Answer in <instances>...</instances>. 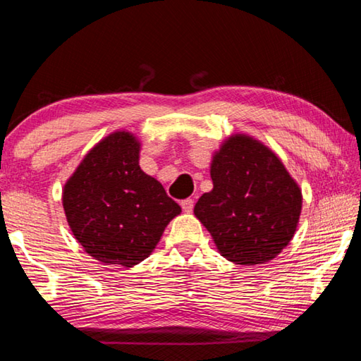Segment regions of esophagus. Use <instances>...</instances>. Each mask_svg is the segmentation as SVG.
I'll return each mask as SVG.
<instances>
[{"mask_svg":"<svg viewBox=\"0 0 361 361\" xmlns=\"http://www.w3.org/2000/svg\"><path fill=\"white\" fill-rule=\"evenodd\" d=\"M180 205H181L183 212L191 213V212H192V207H194V200H192V199H185V200H181Z\"/></svg>","mask_w":361,"mask_h":361,"instance_id":"1","label":"esophagus"}]
</instances>
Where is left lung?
I'll return each mask as SVG.
<instances>
[{
	"label": "left lung",
	"mask_w": 361,
	"mask_h": 361,
	"mask_svg": "<svg viewBox=\"0 0 361 361\" xmlns=\"http://www.w3.org/2000/svg\"><path fill=\"white\" fill-rule=\"evenodd\" d=\"M213 189L194 215L226 259L242 266L274 259L288 245L302 194L274 152L248 135H232L213 156Z\"/></svg>",
	"instance_id": "1"
}]
</instances>
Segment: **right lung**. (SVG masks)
<instances>
[{
  "label": "right lung",
  "instance_id": "right-lung-1",
  "mask_svg": "<svg viewBox=\"0 0 361 361\" xmlns=\"http://www.w3.org/2000/svg\"><path fill=\"white\" fill-rule=\"evenodd\" d=\"M140 143L114 132L87 152L63 188L73 235L97 261L132 267L148 258L180 205L138 166Z\"/></svg>",
  "mask_w": 361,
  "mask_h": 361
}]
</instances>
